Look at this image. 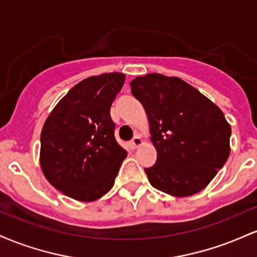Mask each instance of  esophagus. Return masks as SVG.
<instances>
[{
	"label": "esophagus",
	"instance_id": "esophagus-1",
	"mask_svg": "<svg viewBox=\"0 0 257 257\" xmlns=\"http://www.w3.org/2000/svg\"><path fill=\"white\" fill-rule=\"evenodd\" d=\"M131 144H132L133 149H138V147L140 146L141 144H143V139L139 137V135H137V137L133 138V140H132Z\"/></svg>",
	"mask_w": 257,
	"mask_h": 257
}]
</instances>
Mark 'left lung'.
Returning a JSON list of instances; mask_svg holds the SVG:
<instances>
[{"label": "left lung", "mask_w": 257, "mask_h": 257, "mask_svg": "<svg viewBox=\"0 0 257 257\" xmlns=\"http://www.w3.org/2000/svg\"><path fill=\"white\" fill-rule=\"evenodd\" d=\"M131 87L145 108L157 150L156 164L145 169L150 184L175 197L198 193L229 156L231 125L225 114L178 77L149 73L133 79Z\"/></svg>", "instance_id": "left-lung-1"}]
</instances>
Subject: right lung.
Returning <instances> with one entry per match:
<instances>
[{
    "instance_id": "add662e5",
    "label": "right lung",
    "mask_w": 257,
    "mask_h": 257,
    "mask_svg": "<svg viewBox=\"0 0 257 257\" xmlns=\"http://www.w3.org/2000/svg\"><path fill=\"white\" fill-rule=\"evenodd\" d=\"M119 72L91 76L69 90L41 133V168L65 196L93 202L111 190L126 151L114 138L110 108L122 89Z\"/></svg>"
}]
</instances>
